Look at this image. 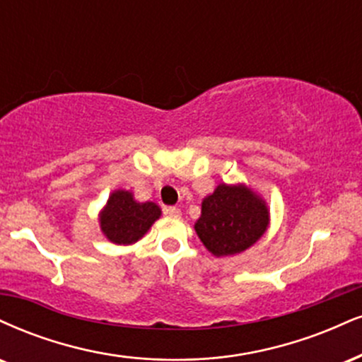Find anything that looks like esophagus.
<instances>
[{"instance_id": "esophagus-1", "label": "esophagus", "mask_w": 362, "mask_h": 362, "mask_svg": "<svg viewBox=\"0 0 362 362\" xmlns=\"http://www.w3.org/2000/svg\"><path fill=\"white\" fill-rule=\"evenodd\" d=\"M163 211H165V214H168V216H173V217H178V216H180V209L175 207V206L165 207Z\"/></svg>"}]
</instances>
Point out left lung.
Here are the masks:
<instances>
[{
  "label": "left lung",
  "instance_id": "8db88e82",
  "mask_svg": "<svg viewBox=\"0 0 362 362\" xmlns=\"http://www.w3.org/2000/svg\"><path fill=\"white\" fill-rule=\"evenodd\" d=\"M268 228V209L245 185H217L202 202L195 233L212 255L229 256L247 250Z\"/></svg>",
  "mask_w": 362,
  "mask_h": 362
}]
</instances>
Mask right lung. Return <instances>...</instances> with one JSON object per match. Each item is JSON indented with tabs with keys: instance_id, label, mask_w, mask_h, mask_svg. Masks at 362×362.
Instances as JSON below:
<instances>
[{
	"instance_id": "1",
	"label": "right lung",
	"mask_w": 362,
	"mask_h": 362,
	"mask_svg": "<svg viewBox=\"0 0 362 362\" xmlns=\"http://www.w3.org/2000/svg\"><path fill=\"white\" fill-rule=\"evenodd\" d=\"M158 217L160 207L156 204H139L132 192L116 190L101 212V229L116 245H132L143 238Z\"/></svg>"
}]
</instances>
